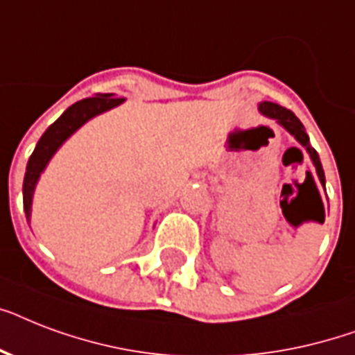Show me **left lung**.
<instances>
[{
  "label": "left lung",
  "mask_w": 355,
  "mask_h": 355,
  "mask_svg": "<svg viewBox=\"0 0 355 355\" xmlns=\"http://www.w3.org/2000/svg\"><path fill=\"white\" fill-rule=\"evenodd\" d=\"M258 110H259V114H263L265 118L275 119V121L278 123L280 127L286 128L287 132L291 134L293 138L297 139L298 144L302 145L304 149H306V153L309 155V158H311V162H313L315 171H317V177H319L320 184H322V186H326L324 169H322L320 158H319V155H317V150H315L313 147H311V144H309V136L306 134V128H304V125L300 123V119H298L297 116L291 112V110H287V108L280 107V105H276V103H270V101L259 103Z\"/></svg>",
  "instance_id": "1"
}]
</instances>
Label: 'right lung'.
<instances>
[{"instance_id": "1", "label": "right lung", "mask_w": 355, "mask_h": 355, "mask_svg": "<svg viewBox=\"0 0 355 355\" xmlns=\"http://www.w3.org/2000/svg\"><path fill=\"white\" fill-rule=\"evenodd\" d=\"M125 99H114L112 94H101L97 97H88L83 101H77L75 105L66 110V112L47 127V130L42 134V138L38 139L33 155H31L29 162H27V169H25L24 177V210L27 221H31V211H33V195H35L36 184L40 180V175L47 167V164L51 162L62 144L77 132L86 121H90L92 118H96L99 114L112 110V108L119 107Z\"/></svg>"}]
</instances>
